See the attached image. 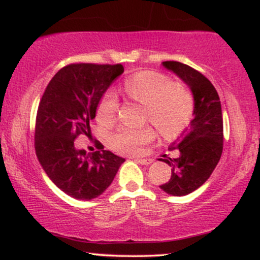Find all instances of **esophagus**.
Wrapping results in <instances>:
<instances>
[{
  "mask_svg": "<svg viewBox=\"0 0 260 260\" xmlns=\"http://www.w3.org/2000/svg\"><path fill=\"white\" fill-rule=\"evenodd\" d=\"M136 161L138 164H140V165H150V164L153 162V160L151 159H139V157L138 159H136Z\"/></svg>",
  "mask_w": 260,
  "mask_h": 260,
  "instance_id": "34e87169",
  "label": "esophagus"
}]
</instances>
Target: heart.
I'll use <instances>...</instances> for the list:
<instances>
[{"label": "heart", "mask_w": 260, "mask_h": 260, "mask_svg": "<svg viewBox=\"0 0 260 260\" xmlns=\"http://www.w3.org/2000/svg\"><path fill=\"white\" fill-rule=\"evenodd\" d=\"M123 92L131 100L144 106V118L164 138L172 139L186 129L194 111L192 95L183 86L172 83L166 74L142 71L124 80ZM118 103L112 92H106L96 107V120L101 124L115 121ZM154 138L150 128L118 129L110 138L111 147L122 154H137L142 145Z\"/></svg>", "instance_id": "b5f03b06"}]
</instances>
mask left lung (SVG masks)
Returning <instances> with one entry per match:
<instances>
[{
	"mask_svg": "<svg viewBox=\"0 0 260 260\" xmlns=\"http://www.w3.org/2000/svg\"><path fill=\"white\" fill-rule=\"evenodd\" d=\"M190 89L194 103L193 120L171 150L178 149L177 159L161 161L171 166V178L160 188L170 196L182 197L194 192L207 182L222 154L223 126L221 103L210 80L189 66L176 61L161 63Z\"/></svg>",
	"mask_w": 260,
	"mask_h": 260,
	"instance_id": "1",
	"label": "left lung"
}]
</instances>
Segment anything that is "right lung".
I'll return each mask as SVG.
<instances>
[{"label":"right lung","mask_w":260,"mask_h":260,"mask_svg":"<svg viewBox=\"0 0 260 260\" xmlns=\"http://www.w3.org/2000/svg\"><path fill=\"white\" fill-rule=\"evenodd\" d=\"M123 71L122 64H68L50 80L39 104L38 160L50 180L72 198H98L126 161L104 148L90 154L74 147L79 134H91L98 104Z\"/></svg>","instance_id":"add662e5"}]
</instances>
